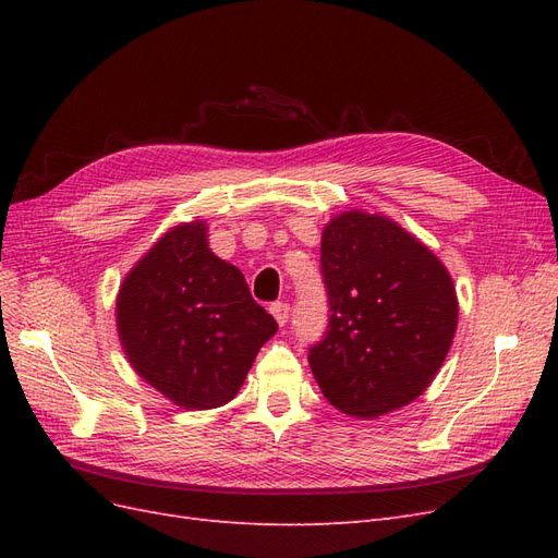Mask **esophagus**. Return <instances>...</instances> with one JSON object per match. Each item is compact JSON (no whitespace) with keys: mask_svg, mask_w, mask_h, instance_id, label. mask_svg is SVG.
Returning <instances> with one entry per match:
<instances>
[{"mask_svg":"<svg viewBox=\"0 0 558 558\" xmlns=\"http://www.w3.org/2000/svg\"><path fill=\"white\" fill-rule=\"evenodd\" d=\"M269 312H272V316L277 318V324H279V326H286V324H289V316H291L289 302H275V305L269 307Z\"/></svg>","mask_w":558,"mask_h":558,"instance_id":"34e87169","label":"esophagus"}]
</instances>
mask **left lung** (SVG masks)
I'll return each instance as SVG.
<instances>
[{"mask_svg": "<svg viewBox=\"0 0 558 558\" xmlns=\"http://www.w3.org/2000/svg\"><path fill=\"white\" fill-rule=\"evenodd\" d=\"M326 337L310 349L320 393L349 416L375 418L426 391L459 326L449 269L412 232L351 209L320 234Z\"/></svg>", "mask_w": 558, "mask_h": 558, "instance_id": "left-lung-1", "label": "left lung"}]
</instances>
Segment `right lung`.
<instances>
[{
  "label": "right lung",
  "instance_id": "right-lung-1",
  "mask_svg": "<svg viewBox=\"0 0 558 558\" xmlns=\"http://www.w3.org/2000/svg\"><path fill=\"white\" fill-rule=\"evenodd\" d=\"M118 340L132 369L183 410H214L242 388L277 320L244 275L209 248L205 218L167 230L116 298Z\"/></svg>",
  "mask_w": 558,
  "mask_h": 558
}]
</instances>
